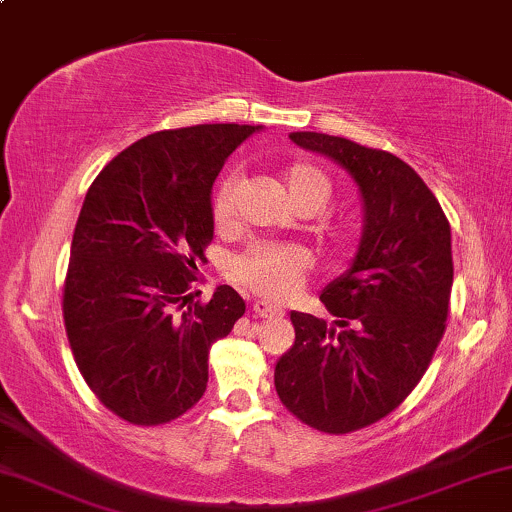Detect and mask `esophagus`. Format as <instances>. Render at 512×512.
<instances>
[{
    "mask_svg": "<svg viewBox=\"0 0 512 512\" xmlns=\"http://www.w3.org/2000/svg\"><path fill=\"white\" fill-rule=\"evenodd\" d=\"M251 311H254V315H258V318H273V315H282V308L268 304V301H254Z\"/></svg>",
    "mask_w": 512,
    "mask_h": 512,
    "instance_id": "34e87169",
    "label": "esophagus"
}]
</instances>
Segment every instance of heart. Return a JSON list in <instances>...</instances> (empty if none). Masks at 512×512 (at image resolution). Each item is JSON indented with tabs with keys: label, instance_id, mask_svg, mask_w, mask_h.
Masks as SVG:
<instances>
[{
	"label": "heart",
	"instance_id": "heart-1",
	"mask_svg": "<svg viewBox=\"0 0 512 512\" xmlns=\"http://www.w3.org/2000/svg\"><path fill=\"white\" fill-rule=\"evenodd\" d=\"M285 189L294 208L299 213H315L330 199V180L320 173L318 168L306 166V163H294L282 175ZM235 194L237 178L227 175L218 182L213 192V218L218 225L230 223L235 213ZM308 268L306 251L299 246H280V244H258L251 246L244 256L237 258L235 277L242 285L254 292L263 294L266 299H287L296 287L301 285Z\"/></svg>",
	"mask_w": 512,
	"mask_h": 512
}]
</instances>
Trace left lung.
<instances>
[{
	"instance_id": "1",
	"label": "left lung",
	"mask_w": 512,
	"mask_h": 512,
	"mask_svg": "<svg viewBox=\"0 0 512 512\" xmlns=\"http://www.w3.org/2000/svg\"><path fill=\"white\" fill-rule=\"evenodd\" d=\"M289 140L351 175L363 235L346 273L320 294L337 320L289 313L296 337L275 365V389L306 425L346 434L382 420L425 375L449 315L451 227L399 156L325 132Z\"/></svg>"
}]
</instances>
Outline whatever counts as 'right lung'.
Listing matches in <instances>:
<instances>
[{
  "label": "right lung",
  "mask_w": 512,
  "mask_h": 512,
  "mask_svg": "<svg viewBox=\"0 0 512 512\" xmlns=\"http://www.w3.org/2000/svg\"><path fill=\"white\" fill-rule=\"evenodd\" d=\"M263 125L208 123L142 137L82 201L63 285L75 363L106 408L161 425L206 391L208 349L246 311L220 285L194 301L197 258L213 239L211 189L227 156Z\"/></svg>",
  "instance_id": "add662e5"
}]
</instances>
